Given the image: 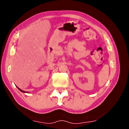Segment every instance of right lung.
Here are the masks:
<instances>
[{
    "mask_svg": "<svg viewBox=\"0 0 129 129\" xmlns=\"http://www.w3.org/2000/svg\"><path fill=\"white\" fill-rule=\"evenodd\" d=\"M17 88H18V89H19V90H20V91H21V92H23V93H28L27 92H27H26V91H23V90H21V89H20V88H18V87H17Z\"/></svg>",
    "mask_w": 129,
    "mask_h": 129,
    "instance_id": "1",
    "label": "right lung"
}]
</instances>
